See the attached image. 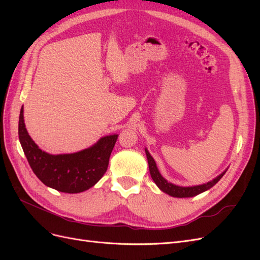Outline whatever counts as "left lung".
Returning a JSON list of instances; mask_svg holds the SVG:
<instances>
[{
  "instance_id": "1",
  "label": "left lung",
  "mask_w": 260,
  "mask_h": 260,
  "mask_svg": "<svg viewBox=\"0 0 260 260\" xmlns=\"http://www.w3.org/2000/svg\"><path fill=\"white\" fill-rule=\"evenodd\" d=\"M145 154H146V157H147L149 174H151V177L155 182V184L159 187L160 191L172 196V198H179V199L193 198V196H196V195H199L203 192H205V191L209 190L210 187L214 186L218 182V181L223 177V175L225 174V171L228 170V169H225L218 177H216L215 179H212L211 181H209V182H207V183H203V184H200V185H193V186H181V185H177V184L169 182V181H167L161 176L158 168H157V165H156L154 158L151 156V154H149V152L147 151L146 147H145Z\"/></svg>"
}]
</instances>
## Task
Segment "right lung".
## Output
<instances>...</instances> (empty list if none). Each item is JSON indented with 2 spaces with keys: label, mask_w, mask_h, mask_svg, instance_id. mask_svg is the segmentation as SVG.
<instances>
[{
  "label": "right lung",
  "mask_w": 260,
  "mask_h": 260,
  "mask_svg": "<svg viewBox=\"0 0 260 260\" xmlns=\"http://www.w3.org/2000/svg\"><path fill=\"white\" fill-rule=\"evenodd\" d=\"M19 142L35 175L46 186L64 193H80L95 185L108 167L118 135L102 137L95 144L70 154L52 155L31 139L23 119V106L18 122Z\"/></svg>",
  "instance_id": "add662e5"
}]
</instances>
